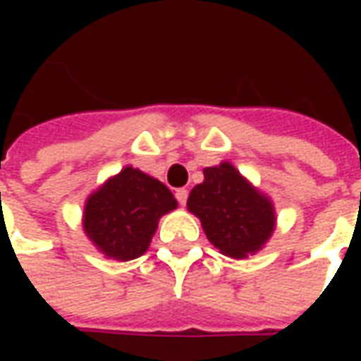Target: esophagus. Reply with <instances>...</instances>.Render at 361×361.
<instances>
[{"label":"esophagus","instance_id":"1","mask_svg":"<svg viewBox=\"0 0 361 361\" xmlns=\"http://www.w3.org/2000/svg\"><path fill=\"white\" fill-rule=\"evenodd\" d=\"M188 195H189L188 189L181 188V189H178V191H176V199H178V203H180L181 207L188 203Z\"/></svg>","mask_w":361,"mask_h":361}]
</instances>
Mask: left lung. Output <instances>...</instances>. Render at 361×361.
Here are the masks:
<instances>
[{"mask_svg": "<svg viewBox=\"0 0 361 361\" xmlns=\"http://www.w3.org/2000/svg\"><path fill=\"white\" fill-rule=\"evenodd\" d=\"M204 181L191 189L189 212L201 220L209 242L228 257L257 253L272 235L276 214L271 199L230 162L204 168Z\"/></svg>", "mask_w": 361, "mask_h": 361, "instance_id": "left-lung-1", "label": "left lung"}]
</instances>
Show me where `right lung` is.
<instances>
[{
  "label": "right lung",
  "mask_w": 361,
  "mask_h": 361,
  "mask_svg": "<svg viewBox=\"0 0 361 361\" xmlns=\"http://www.w3.org/2000/svg\"><path fill=\"white\" fill-rule=\"evenodd\" d=\"M176 207L162 181L126 166L87 199L82 228L106 257L131 261L149 250L160 216Z\"/></svg>",
  "instance_id": "add662e5"
}]
</instances>
